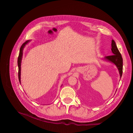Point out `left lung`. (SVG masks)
Returning a JSON list of instances; mask_svg holds the SVG:
<instances>
[{
  "instance_id": "8db88e82",
  "label": "left lung",
  "mask_w": 133,
  "mask_h": 133,
  "mask_svg": "<svg viewBox=\"0 0 133 133\" xmlns=\"http://www.w3.org/2000/svg\"><path fill=\"white\" fill-rule=\"evenodd\" d=\"M111 52H112V55L105 57L103 59V60L109 61L114 64L117 68L118 72H119L120 78H121L123 70V59L122 58L121 54L120 53L119 51H118L115 42L114 41V40H111Z\"/></svg>"
}]
</instances>
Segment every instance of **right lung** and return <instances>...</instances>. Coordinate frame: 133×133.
Segmentation results:
<instances>
[{
    "mask_svg": "<svg viewBox=\"0 0 133 133\" xmlns=\"http://www.w3.org/2000/svg\"><path fill=\"white\" fill-rule=\"evenodd\" d=\"M30 40H27L25 41V43L22 45L20 48V52H19V57L18 58V78H19V80L20 83H21V64H22V60L23 58V50L26 46V44L29 43V42H30Z\"/></svg>",
    "mask_w": 133,
    "mask_h": 133,
    "instance_id": "right-lung-1",
    "label": "right lung"
}]
</instances>
